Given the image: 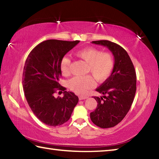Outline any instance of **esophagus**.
<instances>
[{"mask_svg": "<svg viewBox=\"0 0 159 159\" xmlns=\"http://www.w3.org/2000/svg\"><path fill=\"white\" fill-rule=\"evenodd\" d=\"M88 98V96H79L80 100H83V99H85Z\"/></svg>", "mask_w": 159, "mask_h": 159, "instance_id": "obj_1", "label": "esophagus"}]
</instances>
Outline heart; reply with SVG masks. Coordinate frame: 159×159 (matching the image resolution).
I'll return each mask as SVG.
<instances>
[{
	"label": "heart",
	"mask_w": 159,
	"mask_h": 159,
	"mask_svg": "<svg viewBox=\"0 0 159 159\" xmlns=\"http://www.w3.org/2000/svg\"><path fill=\"white\" fill-rule=\"evenodd\" d=\"M76 55L88 64V73H90L99 83L104 82L111 76L114 67V58L111 53L103 52L94 47H88L77 51ZM71 61L64 56L60 61V68L64 75H68L71 69ZM95 81L93 77L86 76L74 77L69 81V87L77 94L83 95L88 90L95 87Z\"/></svg>",
	"instance_id": "obj_1"
}]
</instances>
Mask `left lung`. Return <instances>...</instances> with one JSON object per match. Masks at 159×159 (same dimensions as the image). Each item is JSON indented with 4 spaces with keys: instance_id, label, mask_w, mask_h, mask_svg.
<instances>
[{
    "instance_id": "1",
    "label": "left lung",
    "mask_w": 159,
    "mask_h": 159,
    "mask_svg": "<svg viewBox=\"0 0 159 159\" xmlns=\"http://www.w3.org/2000/svg\"><path fill=\"white\" fill-rule=\"evenodd\" d=\"M92 43L111 51L114 67L109 79L96 89L103 96L94 97L98 106L90 113V119L99 128H112L124 118L133 104L136 92L135 70L128 52L119 45L107 40Z\"/></svg>"
}]
</instances>
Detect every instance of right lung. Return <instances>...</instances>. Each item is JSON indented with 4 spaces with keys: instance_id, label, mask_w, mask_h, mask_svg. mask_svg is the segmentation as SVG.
Segmentation results:
<instances>
[{
    "instance_id": "obj_1",
    "label": "right lung",
    "mask_w": 159,
    "mask_h": 159,
    "mask_svg": "<svg viewBox=\"0 0 159 159\" xmlns=\"http://www.w3.org/2000/svg\"><path fill=\"white\" fill-rule=\"evenodd\" d=\"M79 41L47 40L36 45L26 58L22 85L26 100L36 116L49 126L62 125L68 120L79 98L59 83L61 76L60 61ZM63 91V98L53 93Z\"/></svg>"
}]
</instances>
